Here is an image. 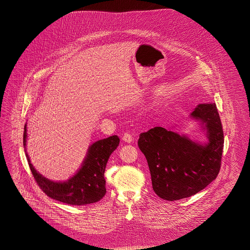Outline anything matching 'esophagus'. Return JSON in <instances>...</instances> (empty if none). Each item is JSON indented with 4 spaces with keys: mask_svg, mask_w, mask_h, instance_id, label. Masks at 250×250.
I'll return each mask as SVG.
<instances>
[{
    "mask_svg": "<svg viewBox=\"0 0 250 250\" xmlns=\"http://www.w3.org/2000/svg\"><path fill=\"white\" fill-rule=\"evenodd\" d=\"M123 141L125 142V143H131L133 142V138H132V136H131L130 134L125 133L124 136H123Z\"/></svg>",
    "mask_w": 250,
    "mask_h": 250,
    "instance_id": "obj_1",
    "label": "esophagus"
}]
</instances>
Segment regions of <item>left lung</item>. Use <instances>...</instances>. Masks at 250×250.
<instances>
[{
	"label": "left lung",
	"mask_w": 250,
	"mask_h": 250,
	"mask_svg": "<svg viewBox=\"0 0 250 250\" xmlns=\"http://www.w3.org/2000/svg\"><path fill=\"white\" fill-rule=\"evenodd\" d=\"M191 118L205 132L207 143L156 126L140 135L155 194L166 201L188 198L216 178L224 147V135L215 104H200Z\"/></svg>",
	"instance_id": "1"
}]
</instances>
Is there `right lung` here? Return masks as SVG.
I'll list each match as a JSON object with an SVG mask.
<instances>
[{
	"mask_svg": "<svg viewBox=\"0 0 250 250\" xmlns=\"http://www.w3.org/2000/svg\"><path fill=\"white\" fill-rule=\"evenodd\" d=\"M27 123L24 125L23 146L31 171L40 188L53 200L70 205H86L100 201L106 194L104 173L109 155L119 145L118 136L99 140L89 146L79 170L66 181H51L46 178L31 163L26 152Z\"/></svg>",
	"mask_w": 250,
	"mask_h": 250,
	"instance_id": "obj_1",
	"label": "right lung"
}]
</instances>
